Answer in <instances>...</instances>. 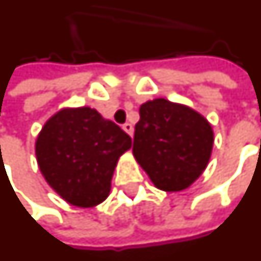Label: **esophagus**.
I'll list each match as a JSON object with an SVG mask.
<instances>
[{"label":"esophagus","instance_id":"obj_1","mask_svg":"<svg viewBox=\"0 0 261 261\" xmlns=\"http://www.w3.org/2000/svg\"><path fill=\"white\" fill-rule=\"evenodd\" d=\"M123 130L128 134L130 137H133V133H134V128H133V124H130V123H125V124H123Z\"/></svg>","mask_w":261,"mask_h":261}]
</instances>
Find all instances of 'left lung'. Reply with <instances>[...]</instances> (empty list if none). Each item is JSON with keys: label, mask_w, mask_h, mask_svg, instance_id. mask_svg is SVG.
<instances>
[{"label": "left lung", "mask_w": 261, "mask_h": 261, "mask_svg": "<svg viewBox=\"0 0 261 261\" xmlns=\"http://www.w3.org/2000/svg\"><path fill=\"white\" fill-rule=\"evenodd\" d=\"M213 131L203 116L191 107L165 99L140 107L133 154L156 188L182 191L206 168Z\"/></svg>", "instance_id": "1"}]
</instances>
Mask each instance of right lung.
Returning <instances> with one entry per match:
<instances>
[{
	"label": "right lung",
	"mask_w": 261,
	"mask_h": 261,
	"mask_svg": "<svg viewBox=\"0 0 261 261\" xmlns=\"http://www.w3.org/2000/svg\"><path fill=\"white\" fill-rule=\"evenodd\" d=\"M130 136L94 109H63L42 127L35 154L42 175L63 199L92 207L110 194L118 158Z\"/></svg>",
	"instance_id": "obj_1"
}]
</instances>
